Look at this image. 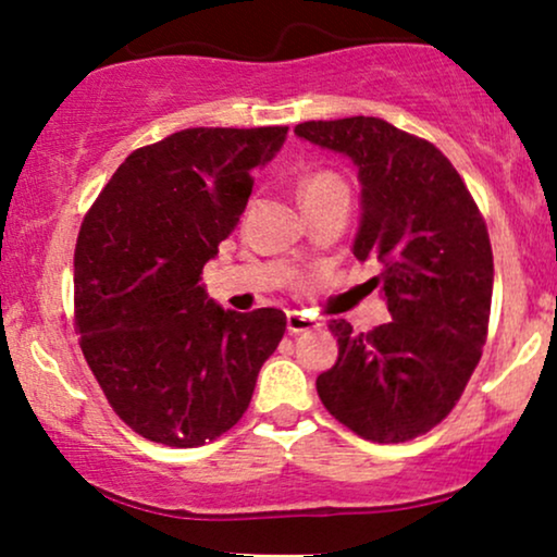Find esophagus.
Instances as JSON below:
<instances>
[{"mask_svg":"<svg viewBox=\"0 0 557 557\" xmlns=\"http://www.w3.org/2000/svg\"><path fill=\"white\" fill-rule=\"evenodd\" d=\"M317 327V319L304 314V311H287V332L290 335H298V332L306 330H314Z\"/></svg>","mask_w":557,"mask_h":557,"instance_id":"34e87169","label":"esophagus"}]
</instances>
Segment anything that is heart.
I'll list each match as a JSON object with an SVG mask.
<instances>
[{
	"mask_svg": "<svg viewBox=\"0 0 557 557\" xmlns=\"http://www.w3.org/2000/svg\"><path fill=\"white\" fill-rule=\"evenodd\" d=\"M335 190H345V183L332 172H309L298 181V196L300 201L314 196H324V194H335ZM348 194V190H345Z\"/></svg>",
	"mask_w": 557,
	"mask_h": 557,
	"instance_id": "obj_1",
	"label": "heart"
}]
</instances>
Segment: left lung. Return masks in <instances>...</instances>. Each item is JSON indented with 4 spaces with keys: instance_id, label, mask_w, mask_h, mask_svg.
I'll return each mask as SVG.
<instances>
[{
    "instance_id": "left-lung-1",
    "label": "left lung",
    "mask_w": 557,
    "mask_h": 557,
    "mask_svg": "<svg viewBox=\"0 0 557 557\" xmlns=\"http://www.w3.org/2000/svg\"><path fill=\"white\" fill-rule=\"evenodd\" d=\"M296 136L359 168V261L389 322L354 332L332 319L335 367L317 376L324 408L372 443H406L437 426L463 395L487 341L492 246L484 216L456 168L430 140L380 117L311 120Z\"/></svg>"
}]
</instances>
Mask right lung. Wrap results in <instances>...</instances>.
Wrapping results in <instances>:
<instances>
[{
	"label": "right lung",
	"instance_id": "add662e5",
	"mask_svg": "<svg viewBox=\"0 0 557 557\" xmlns=\"http://www.w3.org/2000/svg\"><path fill=\"white\" fill-rule=\"evenodd\" d=\"M285 136L283 125L172 133L133 151L83 220L81 350L114 413L151 443L198 447L238 424L283 341V311H225L198 280Z\"/></svg>",
	"mask_w": 557,
	"mask_h": 557
}]
</instances>
